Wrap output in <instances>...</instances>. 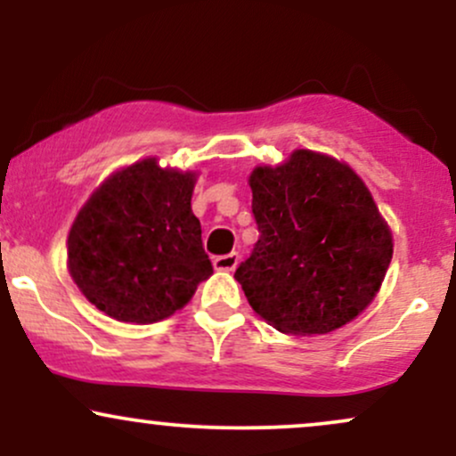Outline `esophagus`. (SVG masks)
<instances>
[{"label":"esophagus","mask_w":456,"mask_h":456,"mask_svg":"<svg viewBox=\"0 0 456 456\" xmlns=\"http://www.w3.org/2000/svg\"><path fill=\"white\" fill-rule=\"evenodd\" d=\"M240 255L238 253H229V255H221V257H214V270L218 272H232L238 268Z\"/></svg>","instance_id":"esophagus-1"}]
</instances>
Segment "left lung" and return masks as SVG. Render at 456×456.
Instances as JSON below:
<instances>
[{
	"label": "left lung",
	"instance_id": "obj_1",
	"mask_svg": "<svg viewBox=\"0 0 456 456\" xmlns=\"http://www.w3.org/2000/svg\"><path fill=\"white\" fill-rule=\"evenodd\" d=\"M259 240L235 270L246 300L282 334L313 337L354 322L378 296L392 232L347 162L294 150L248 175Z\"/></svg>",
	"mask_w": 456,
	"mask_h": 456
}]
</instances>
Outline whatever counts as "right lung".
I'll list each match as a JSON object with an SVG mask.
<instances>
[{"instance_id": "obj_1", "label": "right lung", "mask_w": 456, "mask_h": 456, "mask_svg": "<svg viewBox=\"0 0 456 456\" xmlns=\"http://www.w3.org/2000/svg\"><path fill=\"white\" fill-rule=\"evenodd\" d=\"M197 171L159 159L122 167L78 210L68 233V272L104 315L156 323L184 308L212 276L191 199Z\"/></svg>"}]
</instances>
